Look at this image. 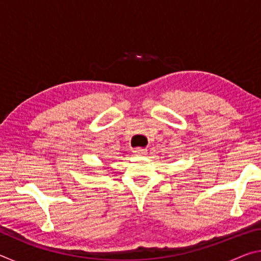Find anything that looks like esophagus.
I'll return each instance as SVG.
<instances>
[{
  "mask_svg": "<svg viewBox=\"0 0 261 261\" xmlns=\"http://www.w3.org/2000/svg\"><path fill=\"white\" fill-rule=\"evenodd\" d=\"M134 154L137 156H144V155H146V154H147V149L146 148H141V147L135 148Z\"/></svg>",
  "mask_w": 261,
  "mask_h": 261,
  "instance_id": "34e87169",
  "label": "esophagus"
}]
</instances>
